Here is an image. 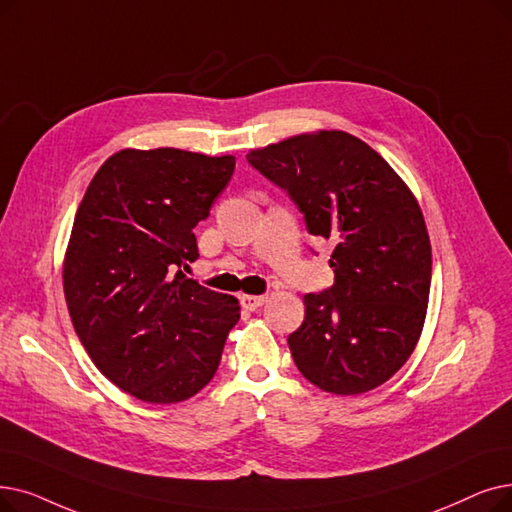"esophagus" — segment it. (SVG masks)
I'll list each match as a JSON object with an SVG mask.
<instances>
[{
    "instance_id": "obj_1",
    "label": "esophagus",
    "mask_w": 512,
    "mask_h": 512,
    "mask_svg": "<svg viewBox=\"0 0 512 512\" xmlns=\"http://www.w3.org/2000/svg\"><path fill=\"white\" fill-rule=\"evenodd\" d=\"M265 295H240V305H242V309H247V311H255L257 307H261L263 303H265Z\"/></svg>"
}]
</instances>
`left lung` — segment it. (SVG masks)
I'll list each match as a JSON object with an SVG mask.
<instances>
[{
    "label": "left lung",
    "instance_id": "8db88e82",
    "mask_svg": "<svg viewBox=\"0 0 512 512\" xmlns=\"http://www.w3.org/2000/svg\"><path fill=\"white\" fill-rule=\"evenodd\" d=\"M332 244L335 282L307 293L288 335L293 360L316 387L358 395L406 364L427 316L431 242L416 198L389 163L345 131L288 138L247 154Z\"/></svg>",
    "mask_w": 512,
    "mask_h": 512
}]
</instances>
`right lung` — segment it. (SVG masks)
I'll return each mask as SVG.
<instances>
[{
	"instance_id": "add662e5",
	"label": "right lung",
	"mask_w": 512,
	"mask_h": 512,
	"mask_svg": "<svg viewBox=\"0 0 512 512\" xmlns=\"http://www.w3.org/2000/svg\"><path fill=\"white\" fill-rule=\"evenodd\" d=\"M234 165L177 148L121 150L77 209L62 274L75 332L106 379L142 402L201 391L240 318L238 299L181 270L198 259L192 230Z\"/></svg>"
}]
</instances>
